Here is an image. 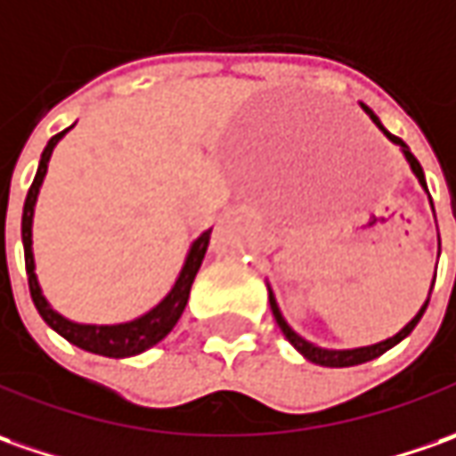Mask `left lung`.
<instances>
[{
    "label": "left lung",
    "mask_w": 456,
    "mask_h": 456,
    "mask_svg": "<svg viewBox=\"0 0 456 456\" xmlns=\"http://www.w3.org/2000/svg\"><path fill=\"white\" fill-rule=\"evenodd\" d=\"M361 108L369 113V118L379 126V131H384V135L391 141V143H396L401 149V153H403V159H406V164L411 166V171H414V176L419 179V183H421V189L429 194V189H427V179H424V171H421V164L414 159V153L409 151V146L401 141V138H396V135H391L388 131L384 128V123L379 120V116L370 110L369 105H363L361 102ZM429 201H432V197H429ZM434 209V204H432ZM434 288V282H432ZM267 292H270V307H273V315H275L277 325H280V330H282V336L288 338L292 343V348L297 351L300 355H305L310 363H318V366H325V369H348V366H358V363H369V361H373V358H379V355H384L386 351H391L394 346H399L403 338L409 336L411 330L416 328V322L421 321V315H424V310H427V305H429V297L424 300V305L419 307V313H416L411 321L406 322L403 328H401L396 336L386 338V340H379V343H373V346H361V348H321V346H315V343H310V340H305V338L300 336V333H295L290 328V322L282 318V313H280V305H277L275 300V292H273V288H270V282H267ZM429 295H432V290H429Z\"/></svg>",
    "instance_id": "left-lung-1"
}]
</instances>
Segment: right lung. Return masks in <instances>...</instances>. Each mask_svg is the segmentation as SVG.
<instances>
[{
	"mask_svg": "<svg viewBox=\"0 0 456 456\" xmlns=\"http://www.w3.org/2000/svg\"><path fill=\"white\" fill-rule=\"evenodd\" d=\"M75 126V123H72ZM70 126V128H72ZM70 128H65L62 134L53 135L47 141V146L42 151L40 166H37V174L35 181L27 191L24 199V212H22V244H24V267H27V282H29V295H32V303L37 307V313L42 315V321L47 322L55 333L65 338L68 343L83 348L87 354L108 355V358H131V355L143 354L153 348L156 343H161L174 325L179 322L183 307L189 303V292H191V282L197 277L199 267H201V259L207 255V247H209V234L212 229L201 232L197 240L191 242L186 259L181 265V273L176 277V282L171 285V290L166 292V297L153 305L149 313L138 315L134 321L126 322H113V325H95V322H75L70 318H65L62 313H57L55 307L47 303V297L42 295L40 280L35 275V255H32V222H35V204L40 197V186L47 174V164H50V156L60 143V138L68 134Z\"/></svg>",
	"mask_w": 456,
	"mask_h": 456,
	"instance_id": "add662e5",
	"label": "right lung"
}]
</instances>
